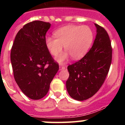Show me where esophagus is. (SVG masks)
Wrapping results in <instances>:
<instances>
[{
	"label": "esophagus",
	"mask_w": 125,
	"mask_h": 125,
	"mask_svg": "<svg viewBox=\"0 0 125 125\" xmlns=\"http://www.w3.org/2000/svg\"><path fill=\"white\" fill-rule=\"evenodd\" d=\"M66 69V67L63 66H59V70H64V69Z\"/></svg>",
	"instance_id": "esophagus-1"
}]
</instances>
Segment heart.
I'll return each mask as SVG.
<instances>
[{"label": "heart", "instance_id": "1", "mask_svg": "<svg viewBox=\"0 0 125 125\" xmlns=\"http://www.w3.org/2000/svg\"><path fill=\"white\" fill-rule=\"evenodd\" d=\"M54 37L45 39L47 49L53 56L61 52L63 46L66 52L57 57V61L63 63L69 57L74 60L81 59L86 55L93 41V32L86 25H66L54 32Z\"/></svg>", "mask_w": 125, "mask_h": 125}]
</instances>
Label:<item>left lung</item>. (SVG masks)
<instances>
[{
    "mask_svg": "<svg viewBox=\"0 0 125 125\" xmlns=\"http://www.w3.org/2000/svg\"><path fill=\"white\" fill-rule=\"evenodd\" d=\"M95 24L96 36L90 50L82 59L68 66L69 76L66 88L69 96L83 101L96 93L104 82L111 60L112 47L108 33Z\"/></svg>",
    "mask_w": 125,
    "mask_h": 125,
    "instance_id": "obj_1",
    "label": "left lung"
}]
</instances>
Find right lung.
<instances>
[{"instance_id":"right-lung-1","label":"right lung","mask_w":125,"mask_h":125,"mask_svg":"<svg viewBox=\"0 0 125 125\" xmlns=\"http://www.w3.org/2000/svg\"><path fill=\"white\" fill-rule=\"evenodd\" d=\"M49 22L34 21L19 30L11 49L14 79L23 93L32 100L46 95L59 70L45 43Z\"/></svg>"}]
</instances>
